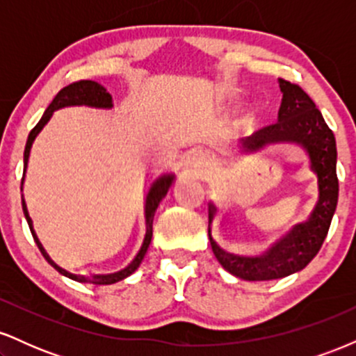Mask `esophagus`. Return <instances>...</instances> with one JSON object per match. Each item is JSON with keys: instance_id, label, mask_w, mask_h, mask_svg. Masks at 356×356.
Here are the masks:
<instances>
[{"instance_id": "1", "label": "esophagus", "mask_w": 356, "mask_h": 356, "mask_svg": "<svg viewBox=\"0 0 356 356\" xmlns=\"http://www.w3.org/2000/svg\"><path fill=\"white\" fill-rule=\"evenodd\" d=\"M207 164V157L206 154L199 152V150H192L184 157V165L187 167V169H192V170H202L204 167Z\"/></svg>"}]
</instances>
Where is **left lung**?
I'll use <instances>...</instances> for the list:
<instances>
[{
    "label": "left lung",
    "mask_w": 356,
    "mask_h": 356,
    "mask_svg": "<svg viewBox=\"0 0 356 356\" xmlns=\"http://www.w3.org/2000/svg\"><path fill=\"white\" fill-rule=\"evenodd\" d=\"M283 93L277 122L239 140L241 154H256L269 145L293 144L305 150L309 169L318 179V202L308 220L276 241L266 254L259 257L238 256L224 251L211 234L216 207L209 202V241L214 256L226 271L246 281L277 280L301 271L320 251L328 234L338 202L337 142L321 112L298 85L277 80Z\"/></svg>",
    "instance_id": "obj_1"
}]
</instances>
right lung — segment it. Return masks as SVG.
I'll list each match as a JSON object with an SVG mask.
<instances>
[{"label":"right lung","mask_w":356,"mask_h":356,"mask_svg":"<svg viewBox=\"0 0 356 356\" xmlns=\"http://www.w3.org/2000/svg\"><path fill=\"white\" fill-rule=\"evenodd\" d=\"M67 107H90V108H99V110H112L113 108V100L112 95L107 92V88L104 85H100L99 81H93V80H81L76 81V83L68 85V87L61 88L56 97L53 99V102L48 105V108L44 110L43 117L40 118V122L36 124V127L30 132L28 136L26 145H24V155H23V164H24V170H23V181H22V192H23V184H24V175H26V169H28V162H30V154H31V147H33L36 137L40 136V132L44 129V125L51 120L53 113L60 108H67ZM175 181V175L174 174H162L159 175L157 179H154L152 182L149 184L145 192V199H144V218H145V236H144V243H142L140 251L137 252V256L134 257L132 263L129 266L120 269L117 273H110V275H93V276H83V275H73V273L67 271L55 261L51 259L50 254L47 252V249L43 248V244L40 243L38 236L33 229V220H31L30 214H28V207L26 202H24V197L22 194V206H23V212H24V218H26L28 226H30L31 234H33V239L38 246L40 251L44 259L51 264L60 275L70 277L73 281H79V283H87V284H113L118 283V281L125 280L130 275L137 271V268L140 266L142 259H144L147 249H149L150 241H152V222H154V214L157 211L159 204H161L162 199L165 197L167 192H169L170 187Z\"/></svg>","instance_id":"obj_1"}]
</instances>
